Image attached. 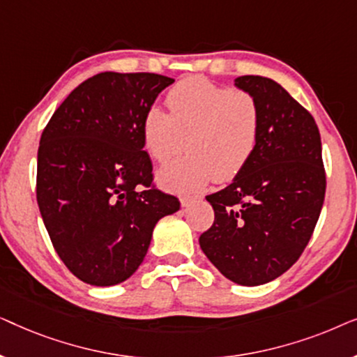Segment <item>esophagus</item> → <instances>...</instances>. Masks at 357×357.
Wrapping results in <instances>:
<instances>
[{
  "mask_svg": "<svg viewBox=\"0 0 357 357\" xmlns=\"http://www.w3.org/2000/svg\"><path fill=\"white\" fill-rule=\"evenodd\" d=\"M199 199H202V197H182L180 198V203H182V208H188L192 206L193 203L199 202Z\"/></svg>",
  "mask_w": 357,
  "mask_h": 357,
  "instance_id": "1",
  "label": "esophagus"
}]
</instances>
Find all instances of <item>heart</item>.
Returning a JSON list of instances; mask_svg holds the SVG:
<instances>
[{
    "mask_svg": "<svg viewBox=\"0 0 357 357\" xmlns=\"http://www.w3.org/2000/svg\"><path fill=\"white\" fill-rule=\"evenodd\" d=\"M165 102L169 114L155 105L144 114V148L159 164L178 154L185 139L190 153L159 170L162 187L198 190L211 178L229 182L247 167L260 135V112L248 92L193 76L177 82Z\"/></svg>",
    "mask_w": 357,
    "mask_h": 357,
    "instance_id": "1",
    "label": "heart"
}]
</instances>
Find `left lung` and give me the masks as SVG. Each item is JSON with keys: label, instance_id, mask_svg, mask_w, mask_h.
Returning <instances> with one entry per match:
<instances>
[{"label": "left lung", "instance_id": "obj_1", "mask_svg": "<svg viewBox=\"0 0 357 357\" xmlns=\"http://www.w3.org/2000/svg\"><path fill=\"white\" fill-rule=\"evenodd\" d=\"M234 84L255 99L260 135L247 167L206 197L214 222L199 247L227 280L260 286L299 260L324 206L326 177L314 116L270 77L241 76Z\"/></svg>", "mask_w": 357, "mask_h": 357}]
</instances>
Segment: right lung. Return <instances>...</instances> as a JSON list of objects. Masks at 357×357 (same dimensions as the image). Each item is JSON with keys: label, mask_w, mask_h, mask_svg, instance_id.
Wrapping results in <instances>:
<instances>
[{"label": "right lung", "mask_w": 357, "mask_h": 357, "mask_svg": "<svg viewBox=\"0 0 357 357\" xmlns=\"http://www.w3.org/2000/svg\"><path fill=\"white\" fill-rule=\"evenodd\" d=\"M172 82L154 73H100L77 86L43 130L38 209L58 257L87 284L128 280L159 219L180 209L177 198L153 187L141 131Z\"/></svg>", "instance_id": "1"}]
</instances>
